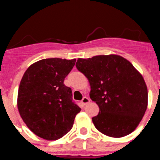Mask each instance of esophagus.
I'll list each match as a JSON object with an SVG mask.
<instances>
[{
    "mask_svg": "<svg viewBox=\"0 0 160 160\" xmlns=\"http://www.w3.org/2000/svg\"><path fill=\"white\" fill-rule=\"evenodd\" d=\"M89 102H90V99H89L87 97H84L82 99V105H87V103Z\"/></svg>",
    "mask_w": 160,
    "mask_h": 160,
    "instance_id": "34e87169",
    "label": "esophagus"
}]
</instances>
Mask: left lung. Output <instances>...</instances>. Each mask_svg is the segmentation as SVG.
I'll list each match as a JSON object with an SVG mask.
<instances>
[{
	"instance_id": "obj_1",
	"label": "left lung",
	"mask_w": 160,
	"mask_h": 160,
	"mask_svg": "<svg viewBox=\"0 0 160 160\" xmlns=\"http://www.w3.org/2000/svg\"><path fill=\"white\" fill-rule=\"evenodd\" d=\"M76 67L88 79L90 97L99 107L98 114L92 118L95 128L114 138L131 134L148 107L142 76L129 61L114 54L78 58Z\"/></svg>"
}]
</instances>
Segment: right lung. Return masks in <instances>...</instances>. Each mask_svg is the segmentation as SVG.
<instances>
[{
  "label": "right lung",
  "mask_w": 160,
  "mask_h": 160,
  "mask_svg": "<svg viewBox=\"0 0 160 160\" xmlns=\"http://www.w3.org/2000/svg\"><path fill=\"white\" fill-rule=\"evenodd\" d=\"M76 59H42L31 65L20 83L18 107L21 117L35 135L56 140L70 131L81 108L64 84Z\"/></svg>",
  "instance_id": "right-lung-1"
}]
</instances>
